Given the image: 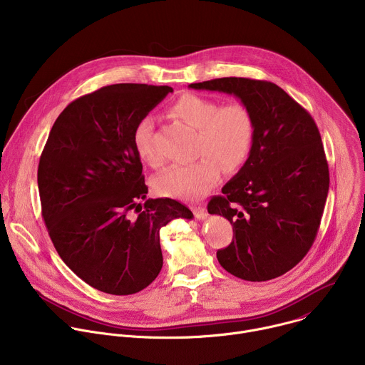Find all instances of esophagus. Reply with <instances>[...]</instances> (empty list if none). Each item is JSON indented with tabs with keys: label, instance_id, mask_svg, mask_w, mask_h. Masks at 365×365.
I'll use <instances>...</instances> for the list:
<instances>
[{
	"label": "esophagus",
	"instance_id": "obj_1",
	"mask_svg": "<svg viewBox=\"0 0 365 365\" xmlns=\"http://www.w3.org/2000/svg\"><path fill=\"white\" fill-rule=\"evenodd\" d=\"M192 211H193V215H195V218H196V220H205V218L207 217L206 210H205L203 206H200V205H195V206H192Z\"/></svg>",
	"mask_w": 365,
	"mask_h": 365
}]
</instances>
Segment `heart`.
<instances>
[{"instance_id": "obj_1", "label": "heart", "mask_w": 365, "mask_h": 365, "mask_svg": "<svg viewBox=\"0 0 365 365\" xmlns=\"http://www.w3.org/2000/svg\"><path fill=\"white\" fill-rule=\"evenodd\" d=\"M172 117L196 130L195 158L189 165L172 166L153 180L155 193L183 200H197L220 180L221 169L234 173L250 158L254 143V120L242 103H220L186 93L170 107ZM135 153L148 166H159L160 158L151 144V121L141 120L133 135Z\"/></svg>"}]
</instances>
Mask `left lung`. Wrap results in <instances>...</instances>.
<instances>
[{
  "label": "left lung",
  "instance_id": "obj_1",
  "mask_svg": "<svg viewBox=\"0 0 365 365\" xmlns=\"http://www.w3.org/2000/svg\"><path fill=\"white\" fill-rule=\"evenodd\" d=\"M189 88L234 95L252 115L250 158L224 195L207 203V212L232 224V242L217 252L228 273L248 282L276 279L307 254L321 225L329 170L319 130L304 108L267 81L220 78Z\"/></svg>",
  "mask_w": 365,
  "mask_h": 365
}]
</instances>
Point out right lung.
I'll list each match as a JSON object with an SVG mask.
<instances>
[{
	"label": "right lung",
	"instance_id": "1",
	"mask_svg": "<svg viewBox=\"0 0 365 365\" xmlns=\"http://www.w3.org/2000/svg\"><path fill=\"white\" fill-rule=\"evenodd\" d=\"M170 92L117 83L83 95L58 117L40 155L37 183L51 242L78 277L103 293L145 289L163 266L160 228L193 218L175 199L145 197L133 143L137 124Z\"/></svg>",
	"mask_w": 365,
	"mask_h": 365
}]
</instances>
